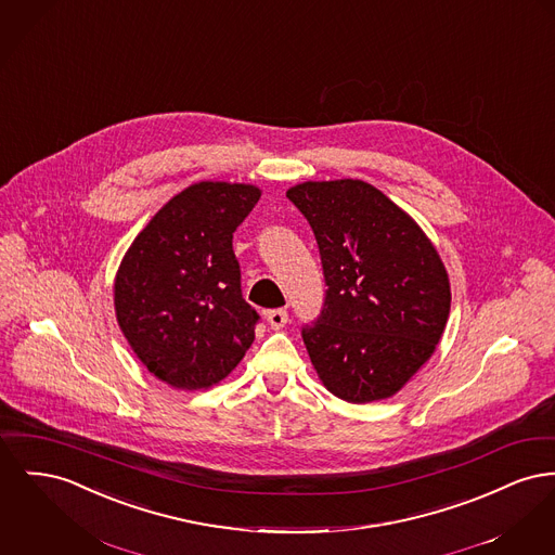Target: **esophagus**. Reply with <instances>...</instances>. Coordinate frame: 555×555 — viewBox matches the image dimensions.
I'll return each instance as SVG.
<instances>
[{
  "instance_id": "obj_1",
  "label": "esophagus",
  "mask_w": 555,
  "mask_h": 555,
  "mask_svg": "<svg viewBox=\"0 0 555 555\" xmlns=\"http://www.w3.org/2000/svg\"><path fill=\"white\" fill-rule=\"evenodd\" d=\"M266 319H268V325L272 326V328H283V326L287 325V321H289V314H287V310L276 308V310H270L266 314Z\"/></svg>"
}]
</instances>
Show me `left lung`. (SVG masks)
<instances>
[{"mask_svg":"<svg viewBox=\"0 0 555 555\" xmlns=\"http://www.w3.org/2000/svg\"><path fill=\"white\" fill-rule=\"evenodd\" d=\"M314 230L325 308L301 337L326 390L354 404L390 398L431 359L451 312L449 272L422 227L362 180L295 184Z\"/></svg>","mask_w":555,"mask_h":555,"instance_id":"8db88e82","label":"left lung"}]
</instances>
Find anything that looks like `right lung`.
Instances as JSON below:
<instances>
[{"instance_id":"right-lung-1","label":"right lung","mask_w":555,"mask_h":555,"mask_svg":"<svg viewBox=\"0 0 555 555\" xmlns=\"http://www.w3.org/2000/svg\"><path fill=\"white\" fill-rule=\"evenodd\" d=\"M254 184L203 180L138 232L115 274L117 323L133 354L178 390L229 377L256 339L232 232L260 201Z\"/></svg>"}]
</instances>
